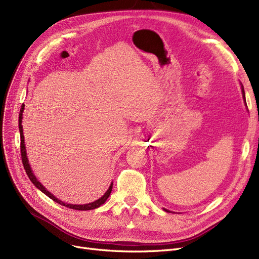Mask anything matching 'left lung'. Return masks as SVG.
Here are the masks:
<instances>
[{
    "instance_id": "1",
    "label": "left lung",
    "mask_w": 259,
    "mask_h": 259,
    "mask_svg": "<svg viewBox=\"0 0 259 259\" xmlns=\"http://www.w3.org/2000/svg\"><path fill=\"white\" fill-rule=\"evenodd\" d=\"M242 94H243V97H244V100H245V93H244V89L242 88ZM167 211V210H166Z\"/></svg>"
}]
</instances>
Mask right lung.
I'll use <instances>...</instances> for the list:
<instances>
[{"mask_svg":"<svg viewBox=\"0 0 259 259\" xmlns=\"http://www.w3.org/2000/svg\"><path fill=\"white\" fill-rule=\"evenodd\" d=\"M23 109H24V105L21 106V109H20V112H19V131H20V152H21V159H22V164H23V167L25 169V172L26 175H28V177L30 178V180L32 181V183L37 187L38 190H40L44 194H46L49 198H51L53 201H56L60 204H62V206L64 207H67L69 209H74V210H93V209H96L101 207L103 203H105V201L107 200V198L109 197V195L111 193V190H112V183L110 184L108 191H107L103 197H101L100 199H97L91 203H87V204H68V203H65L63 201L59 200L58 198H56L55 196H53L51 193H49L45 187L39 183V181L36 179V177H35L31 170V167L29 165V162H28V157H26V153H25V147H24V137H23V130H22V125H21V122H22V112H23Z\"/></svg>","mask_w":259,"mask_h":259,"instance_id":"obj_1","label":"right lung"}]
</instances>
